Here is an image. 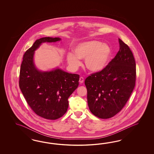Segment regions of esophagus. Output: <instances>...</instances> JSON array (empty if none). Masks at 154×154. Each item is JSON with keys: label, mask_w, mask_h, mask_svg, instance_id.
Segmentation results:
<instances>
[{"label": "esophagus", "mask_w": 154, "mask_h": 154, "mask_svg": "<svg viewBox=\"0 0 154 154\" xmlns=\"http://www.w3.org/2000/svg\"><path fill=\"white\" fill-rule=\"evenodd\" d=\"M84 78H83V77H80V78H79V83H80V84H82V83H83V82H84Z\"/></svg>", "instance_id": "1"}]
</instances>
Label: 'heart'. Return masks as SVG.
<instances>
[{"mask_svg":"<svg viewBox=\"0 0 154 154\" xmlns=\"http://www.w3.org/2000/svg\"><path fill=\"white\" fill-rule=\"evenodd\" d=\"M73 54L67 55V61L70 67L77 69L81 64L79 59H85V65L91 72H99L108 64L111 56V48L106 43L97 40L81 42L73 48Z\"/></svg>","mask_w":154,"mask_h":154,"instance_id":"1","label":"heart"}]
</instances>
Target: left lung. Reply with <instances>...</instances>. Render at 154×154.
<instances>
[{"instance_id": "1", "label": "left lung", "mask_w": 154, "mask_h": 154, "mask_svg": "<svg viewBox=\"0 0 154 154\" xmlns=\"http://www.w3.org/2000/svg\"><path fill=\"white\" fill-rule=\"evenodd\" d=\"M120 49L103 70L85 81L89 109L95 116L107 119L124 107L135 86L136 65L129 46L119 39Z\"/></svg>"}]
</instances>
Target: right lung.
<instances>
[{"instance_id": "obj_1", "label": "right lung", "mask_w": 154, "mask_h": 154, "mask_svg": "<svg viewBox=\"0 0 154 154\" xmlns=\"http://www.w3.org/2000/svg\"><path fill=\"white\" fill-rule=\"evenodd\" d=\"M60 41L59 37L36 40L24 54L20 72L19 86L28 104L39 116L48 120H56L65 114L68 98L79 85V75L59 67L43 71L35 66L34 53L42 43Z\"/></svg>"}]
</instances>
